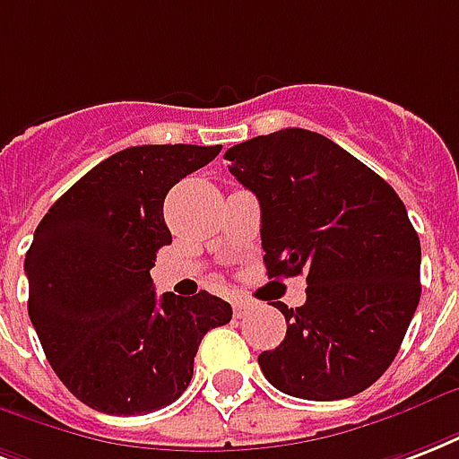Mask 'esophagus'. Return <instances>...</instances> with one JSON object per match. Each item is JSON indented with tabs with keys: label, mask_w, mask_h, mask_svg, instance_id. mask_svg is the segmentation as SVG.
I'll list each match as a JSON object with an SVG mask.
<instances>
[{
	"label": "esophagus",
	"mask_w": 459,
	"mask_h": 459,
	"mask_svg": "<svg viewBox=\"0 0 459 459\" xmlns=\"http://www.w3.org/2000/svg\"><path fill=\"white\" fill-rule=\"evenodd\" d=\"M255 310V303L253 300H245V299H238L236 303H233V313H236V317H245V315H250Z\"/></svg>",
	"instance_id": "esophagus-1"
}]
</instances>
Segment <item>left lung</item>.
<instances>
[{
  "label": "left lung",
  "mask_w": 459,
  "mask_h": 459,
  "mask_svg": "<svg viewBox=\"0 0 459 459\" xmlns=\"http://www.w3.org/2000/svg\"><path fill=\"white\" fill-rule=\"evenodd\" d=\"M260 199L269 276L306 274V303H274L286 337L262 351L276 390L344 400L390 368L419 306L421 243L397 192L327 136L289 127L226 152Z\"/></svg>",
  "instance_id": "obj_1"
}]
</instances>
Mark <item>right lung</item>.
<instances>
[{
  "instance_id": "1",
  "label": "right lung",
  "mask_w": 459,
  "mask_h": 459,
  "mask_svg": "<svg viewBox=\"0 0 459 459\" xmlns=\"http://www.w3.org/2000/svg\"><path fill=\"white\" fill-rule=\"evenodd\" d=\"M221 146H129L50 206L26 253L28 315L52 370L96 411L149 414L187 390L199 342L230 323L212 293L156 299L152 267L173 236L168 190Z\"/></svg>"
}]
</instances>
